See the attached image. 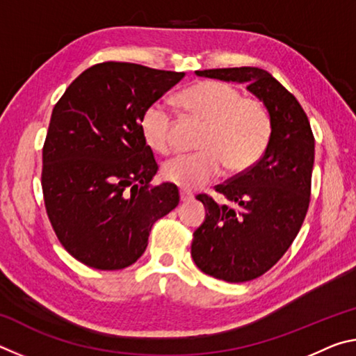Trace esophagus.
Listing matches in <instances>:
<instances>
[{
    "instance_id": "1",
    "label": "esophagus",
    "mask_w": 356,
    "mask_h": 356,
    "mask_svg": "<svg viewBox=\"0 0 356 356\" xmlns=\"http://www.w3.org/2000/svg\"><path fill=\"white\" fill-rule=\"evenodd\" d=\"M193 197H195V195H193V193H190V191H186V190H180V201L182 202H186V201H191Z\"/></svg>"
}]
</instances>
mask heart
Wrapping results in <instances>:
<instances>
[{
    "mask_svg": "<svg viewBox=\"0 0 356 356\" xmlns=\"http://www.w3.org/2000/svg\"><path fill=\"white\" fill-rule=\"evenodd\" d=\"M180 108L206 122L195 154L177 155L163 165L161 174L184 190H197L216 177L225 166L229 172L251 170L268 146L272 119L261 102L243 99L232 84L206 80L195 83L177 95ZM147 146L159 154L171 149L172 116L161 102L149 105L140 120Z\"/></svg>",
    "mask_w": 356,
    "mask_h": 356,
    "instance_id": "1",
    "label": "heart"
}]
</instances>
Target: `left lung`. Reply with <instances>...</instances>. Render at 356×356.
Returning <instances> with one entry per match:
<instances>
[{"mask_svg": "<svg viewBox=\"0 0 356 356\" xmlns=\"http://www.w3.org/2000/svg\"><path fill=\"white\" fill-rule=\"evenodd\" d=\"M197 76L245 83L272 119L262 159L216 186L232 206L197 196L206 220L193 234L197 268L227 282L251 281L268 272L297 237L309 207L314 136L298 100L259 67L196 70Z\"/></svg>", "mask_w": 356, "mask_h": 356, "instance_id": "obj_1", "label": "left lung"}]
</instances>
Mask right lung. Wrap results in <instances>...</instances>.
<instances>
[{
    "mask_svg": "<svg viewBox=\"0 0 356 356\" xmlns=\"http://www.w3.org/2000/svg\"><path fill=\"white\" fill-rule=\"evenodd\" d=\"M185 76L130 63L95 64L53 108L42 191L59 242L76 261L120 270L146 251L154 222L177 207L140 130L144 110Z\"/></svg>",
    "mask_w": 356,
    "mask_h": 356,
    "instance_id": "right-lung-1",
    "label": "right lung"
}]
</instances>
